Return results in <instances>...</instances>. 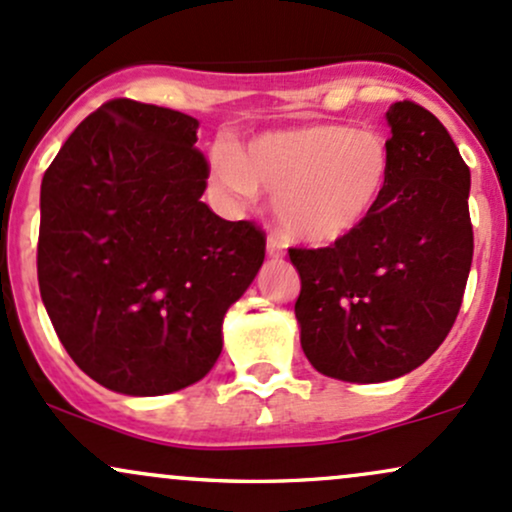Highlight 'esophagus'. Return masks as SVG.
<instances>
[{"instance_id": "34e87169", "label": "esophagus", "mask_w": 512, "mask_h": 512, "mask_svg": "<svg viewBox=\"0 0 512 512\" xmlns=\"http://www.w3.org/2000/svg\"><path fill=\"white\" fill-rule=\"evenodd\" d=\"M266 251H268V256L280 258L285 254V244L278 237H275V234H271V237H268V241H266Z\"/></svg>"}]
</instances>
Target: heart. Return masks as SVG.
Masks as SVG:
<instances>
[{"label": "heart", "instance_id": "heart-1", "mask_svg": "<svg viewBox=\"0 0 512 512\" xmlns=\"http://www.w3.org/2000/svg\"><path fill=\"white\" fill-rule=\"evenodd\" d=\"M212 171L234 200L275 193V215L290 237L333 244L358 232L380 208L389 147L377 132L336 123L263 132L246 147L220 140Z\"/></svg>", "mask_w": 512, "mask_h": 512}]
</instances>
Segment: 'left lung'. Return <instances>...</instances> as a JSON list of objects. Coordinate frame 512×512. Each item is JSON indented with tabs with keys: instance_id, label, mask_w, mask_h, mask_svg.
Listing matches in <instances>:
<instances>
[{
	"instance_id": "8db88e82",
	"label": "left lung",
	"mask_w": 512,
	"mask_h": 512,
	"mask_svg": "<svg viewBox=\"0 0 512 512\" xmlns=\"http://www.w3.org/2000/svg\"><path fill=\"white\" fill-rule=\"evenodd\" d=\"M389 183L380 208L324 249H290L304 355L321 375L387 382L416 370L455 324L474 256L469 166L413 101L387 111Z\"/></svg>"
}]
</instances>
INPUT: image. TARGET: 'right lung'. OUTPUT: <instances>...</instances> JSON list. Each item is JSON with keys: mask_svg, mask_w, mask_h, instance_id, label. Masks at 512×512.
I'll return each mask as SVG.
<instances>
[{"mask_svg": "<svg viewBox=\"0 0 512 512\" xmlns=\"http://www.w3.org/2000/svg\"><path fill=\"white\" fill-rule=\"evenodd\" d=\"M198 120L111 99L67 137L40 186L38 285L79 370L159 396L203 380L222 319L256 278L266 234L200 200Z\"/></svg>", "mask_w": 512, "mask_h": 512, "instance_id": "1", "label": "right lung"}]
</instances>
